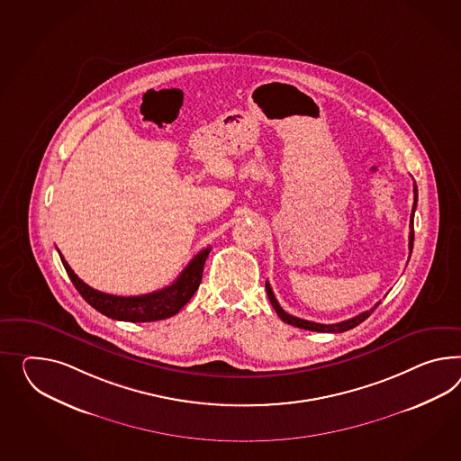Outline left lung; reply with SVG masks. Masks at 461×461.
<instances>
[{
  "label": "left lung",
  "mask_w": 461,
  "mask_h": 461,
  "mask_svg": "<svg viewBox=\"0 0 461 461\" xmlns=\"http://www.w3.org/2000/svg\"><path fill=\"white\" fill-rule=\"evenodd\" d=\"M413 194V209H411V217H410V258H411V250H413L414 211H416V202H418V187H416V184H414ZM266 291H267V297H269V301H271L272 307L276 309L277 316L283 319L284 322H287V324H291V326H295V328H301V330H318V332H344V330H353L357 324H361L365 319L369 318L371 312L379 306L378 303V304H375V307H371L369 311H365V312L357 314L356 318L348 319V321H342V322H336V324H319V322H312V321H306V319H299L295 318V316H291V314H287L283 307L279 306L276 295L272 293L271 284L267 283V281H266Z\"/></svg>",
  "instance_id": "left-lung-1"
}]
</instances>
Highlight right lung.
<instances>
[{
	"instance_id": "right-lung-1",
	"label": "right lung",
	"mask_w": 461,
	"mask_h": 461,
	"mask_svg": "<svg viewBox=\"0 0 461 461\" xmlns=\"http://www.w3.org/2000/svg\"><path fill=\"white\" fill-rule=\"evenodd\" d=\"M211 252V248L201 250L189 266L180 272L177 279L170 285H167L160 291H155L150 294L143 295H113L100 293L71 271L68 262L63 259L59 254V259L63 262V267L68 274L73 285L82 294L83 299L95 307L98 312L105 314L106 318L117 319V321H129V322H152L160 319L170 318L177 314L182 307L190 301V297L195 294L202 281L203 264Z\"/></svg>"
}]
</instances>
